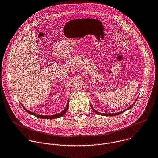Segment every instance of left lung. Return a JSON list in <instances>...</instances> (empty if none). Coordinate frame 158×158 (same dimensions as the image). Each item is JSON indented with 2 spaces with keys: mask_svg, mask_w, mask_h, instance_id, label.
I'll list each match as a JSON object with an SVG mask.
<instances>
[{
  "mask_svg": "<svg viewBox=\"0 0 158 158\" xmlns=\"http://www.w3.org/2000/svg\"><path fill=\"white\" fill-rule=\"evenodd\" d=\"M136 102V101L130 107H129L128 109H126V110H123V111H122V112H118V113H114V114H102V113H100V112H97V111H96L93 107H92V106L90 105V107H91V108H92V109L96 113V114H98V115H102V116H115V115H119V114H122L123 112H125V111H126V110H129V109H130L131 107H132V106L135 104V103Z\"/></svg>",
  "mask_w": 158,
  "mask_h": 158,
  "instance_id": "left-lung-1",
  "label": "left lung"
}]
</instances>
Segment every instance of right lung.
Listing matches in <instances>:
<instances>
[{
    "label": "right lung",
    "instance_id": "right-lung-1",
    "mask_svg": "<svg viewBox=\"0 0 158 158\" xmlns=\"http://www.w3.org/2000/svg\"><path fill=\"white\" fill-rule=\"evenodd\" d=\"M68 106H69V101H68V104H67V105H66V107H65V109H64L61 112H60V114H57V115H51V116H44V115H37V114H34V113H32V112L29 111L27 109H26L23 106V109H24L28 113H29V114H31V115H34V116H36V117H37V118H42V119H56V118H58L61 117L62 116H63V115L66 114V112H67V110H68Z\"/></svg>",
    "mask_w": 158,
    "mask_h": 158
}]
</instances>
